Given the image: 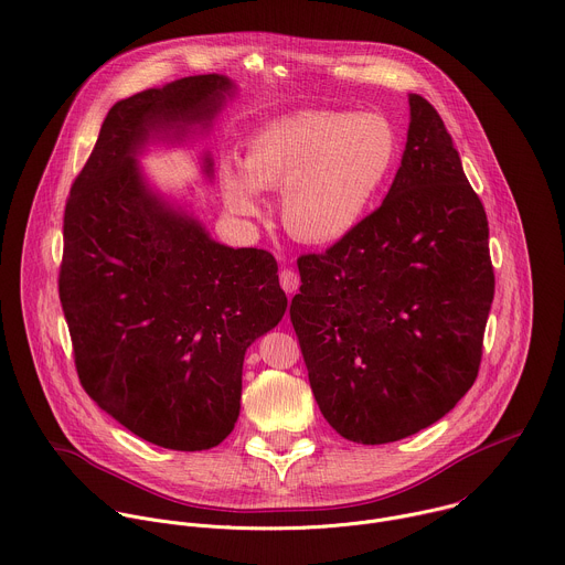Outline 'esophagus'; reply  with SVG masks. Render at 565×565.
<instances>
[{
	"label": "esophagus",
	"mask_w": 565,
	"mask_h": 565,
	"mask_svg": "<svg viewBox=\"0 0 565 565\" xmlns=\"http://www.w3.org/2000/svg\"><path fill=\"white\" fill-rule=\"evenodd\" d=\"M280 287H282L287 294L298 291V287H300L298 274H296L294 269H282V271H280Z\"/></svg>",
	"instance_id": "esophagus-1"
}]
</instances>
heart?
Returning <instances> with one entry per match:
<instances>
[{
  "instance_id": "obj_1",
  "label": "heart",
  "mask_w": 565,
  "mask_h": 565,
  "mask_svg": "<svg viewBox=\"0 0 565 565\" xmlns=\"http://www.w3.org/2000/svg\"><path fill=\"white\" fill-rule=\"evenodd\" d=\"M398 151L379 113L300 110L258 129L243 171L222 169V193L236 215H258L256 189L280 191L287 232L313 245L352 234L385 184Z\"/></svg>"
}]
</instances>
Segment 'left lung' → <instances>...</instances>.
I'll return each instance as SVG.
<instances>
[{
    "mask_svg": "<svg viewBox=\"0 0 565 565\" xmlns=\"http://www.w3.org/2000/svg\"><path fill=\"white\" fill-rule=\"evenodd\" d=\"M409 116L383 204L298 258L289 307L324 420L363 445L412 436L466 396L494 298L483 202L436 108L412 93Z\"/></svg>",
    "mask_w": 565,
    "mask_h": 565,
    "instance_id": "1",
    "label": "left lung"
}]
</instances>
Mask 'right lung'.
I'll return each instance as SVG.
<instances>
[{
    "mask_svg": "<svg viewBox=\"0 0 565 565\" xmlns=\"http://www.w3.org/2000/svg\"><path fill=\"white\" fill-rule=\"evenodd\" d=\"M230 88L211 73L118 102L64 209L57 285L79 383L129 431L180 452L232 434L245 352L287 309L269 252L217 245L136 169L149 134L209 122Z\"/></svg>",
    "mask_w": 565,
    "mask_h": 565,
    "instance_id": "1",
    "label": "right lung"
}]
</instances>
